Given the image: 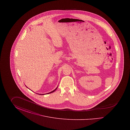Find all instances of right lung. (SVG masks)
<instances>
[{
	"instance_id": "right-lung-1",
	"label": "right lung",
	"mask_w": 130,
	"mask_h": 130,
	"mask_svg": "<svg viewBox=\"0 0 130 130\" xmlns=\"http://www.w3.org/2000/svg\"><path fill=\"white\" fill-rule=\"evenodd\" d=\"M57 88H56V89H55V90H54V91H52V92H50V93H47V94H49V93H53V92H55V91H56V89H57ZM43 94H40V95H43Z\"/></svg>"
}]
</instances>
